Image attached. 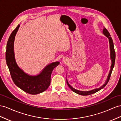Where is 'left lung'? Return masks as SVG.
<instances>
[{
    "mask_svg": "<svg viewBox=\"0 0 121 121\" xmlns=\"http://www.w3.org/2000/svg\"><path fill=\"white\" fill-rule=\"evenodd\" d=\"M103 32L104 35L106 36L107 37V38L109 39L110 49V58H111V62H112V64H111V67H110V68H111L110 70V72L109 73V75H108V76L107 77V79L106 81V82H105V84L102 85L101 87H100V88L93 89V90H92V91H80L76 90V89H74L73 87H72V86H71L69 84V83H68V82L67 81H66L67 84L68 86H69V87L71 89V90H72L73 91L77 93V94H79V95H90L94 94V93H95L96 92L99 91L100 90H101V89L104 88L105 86L107 85V84L108 83V81H109V79L110 78L111 73H112L113 67H114V63H115L116 52H115V51H114V45H113V43L112 39V38H111L109 33L108 32V31L107 30L106 28H105V27H104Z\"/></svg>",
    "mask_w": 121,
    "mask_h": 121,
    "instance_id": "left-lung-1",
    "label": "left lung"
}]
</instances>
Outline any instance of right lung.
Masks as SVG:
<instances>
[{
    "label": "right lung",
    "mask_w": 121,
    "mask_h": 121,
    "mask_svg": "<svg viewBox=\"0 0 121 121\" xmlns=\"http://www.w3.org/2000/svg\"><path fill=\"white\" fill-rule=\"evenodd\" d=\"M19 26V24L12 32L8 39L5 52L6 62L15 85L28 94H38L44 91L49 87L52 70L60 63L56 62L48 65L37 76H31L24 73L16 64L14 52L15 36Z\"/></svg>",
    "instance_id": "obj_1"
}]
</instances>
